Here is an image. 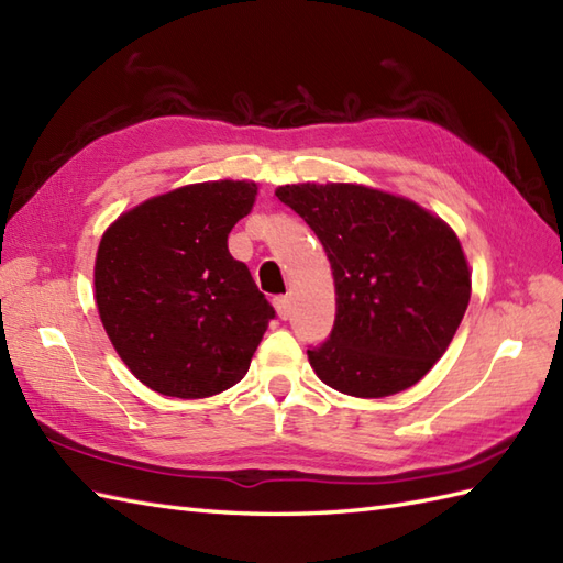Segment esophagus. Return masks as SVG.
Listing matches in <instances>:
<instances>
[{
    "label": "esophagus",
    "instance_id": "obj_1",
    "mask_svg": "<svg viewBox=\"0 0 563 563\" xmlns=\"http://www.w3.org/2000/svg\"><path fill=\"white\" fill-rule=\"evenodd\" d=\"M273 307H276V311H278V317L285 321L287 317H290V309H292V305H290V297H276L273 299Z\"/></svg>",
    "mask_w": 563,
    "mask_h": 563
}]
</instances>
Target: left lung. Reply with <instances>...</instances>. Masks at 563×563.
<instances>
[{"mask_svg":"<svg viewBox=\"0 0 563 563\" xmlns=\"http://www.w3.org/2000/svg\"><path fill=\"white\" fill-rule=\"evenodd\" d=\"M278 199L323 244L335 321L309 364L325 386L386 398L415 386L451 345L470 302V271L446 222L360 185H285Z\"/></svg>","mask_w":563,"mask_h":563,"instance_id":"left-lung-1","label":"left lung"}]
</instances>
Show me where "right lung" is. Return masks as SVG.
Returning a JSON list of instances; mask_svg holds the SVG:
<instances>
[{
  "label": "right lung",
  "mask_w": 563,
  "mask_h": 563,
  "mask_svg": "<svg viewBox=\"0 0 563 563\" xmlns=\"http://www.w3.org/2000/svg\"><path fill=\"white\" fill-rule=\"evenodd\" d=\"M254 181H203L155 196L102 234L96 302L117 355L173 398L242 382L276 309L228 234L252 213Z\"/></svg>",
  "instance_id": "1"
}]
</instances>
